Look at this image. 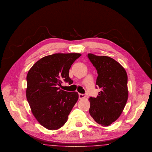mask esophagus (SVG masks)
Instances as JSON below:
<instances>
[{"mask_svg": "<svg viewBox=\"0 0 152 152\" xmlns=\"http://www.w3.org/2000/svg\"><path fill=\"white\" fill-rule=\"evenodd\" d=\"M85 94H81V93H79V99H83V98H85Z\"/></svg>", "mask_w": 152, "mask_h": 152, "instance_id": "1", "label": "esophagus"}]
</instances>
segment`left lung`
Segmentation results:
<instances>
[{
  "instance_id": "8db88e82",
  "label": "left lung",
  "mask_w": 152,
  "mask_h": 152,
  "mask_svg": "<svg viewBox=\"0 0 152 152\" xmlns=\"http://www.w3.org/2000/svg\"><path fill=\"white\" fill-rule=\"evenodd\" d=\"M88 57L97 71L96 80L101 91L97 97H90L89 114L103 127H107L121 116L127 101V74L114 59L88 54Z\"/></svg>"
}]
</instances>
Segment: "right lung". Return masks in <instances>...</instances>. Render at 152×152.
I'll use <instances>...</instances> for the list:
<instances>
[{
	"label": "right lung",
	"instance_id": "obj_1",
	"mask_svg": "<svg viewBox=\"0 0 152 152\" xmlns=\"http://www.w3.org/2000/svg\"><path fill=\"white\" fill-rule=\"evenodd\" d=\"M79 53L54 54L37 61L26 76V96L37 121L49 130L61 127L79 98L76 91L58 88L63 81L72 83L69 70Z\"/></svg>",
	"mask_w": 152,
	"mask_h": 152
}]
</instances>
